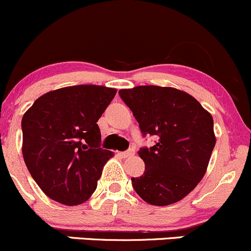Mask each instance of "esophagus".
<instances>
[{
  "mask_svg": "<svg viewBox=\"0 0 251 251\" xmlns=\"http://www.w3.org/2000/svg\"><path fill=\"white\" fill-rule=\"evenodd\" d=\"M134 153H135V150H134V148H130V150L121 153V155H122L123 158H128V157H131V155H134Z\"/></svg>",
  "mask_w": 251,
  "mask_h": 251,
  "instance_id": "1",
  "label": "esophagus"
}]
</instances>
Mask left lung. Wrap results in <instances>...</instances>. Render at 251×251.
I'll return each instance as SVG.
<instances>
[{"instance_id":"obj_1","label":"left lung","mask_w":251,"mask_h":251,"mask_svg":"<svg viewBox=\"0 0 251 251\" xmlns=\"http://www.w3.org/2000/svg\"><path fill=\"white\" fill-rule=\"evenodd\" d=\"M144 135H157L154 146L137 152L145 161L142 176L133 177L140 198L169 206L195 189L208 168L215 146L212 115L184 91L160 86L120 90Z\"/></svg>"}]
</instances>
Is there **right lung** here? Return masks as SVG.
Segmentation results:
<instances>
[{
    "label": "right lung",
    "mask_w": 251,
    "mask_h": 251,
    "mask_svg": "<svg viewBox=\"0 0 251 251\" xmlns=\"http://www.w3.org/2000/svg\"><path fill=\"white\" fill-rule=\"evenodd\" d=\"M116 88L62 87L40 96L23 116V157L43 193L66 206L92 196L114 152L100 148L97 125Z\"/></svg>",
    "instance_id": "obj_1"
}]
</instances>
